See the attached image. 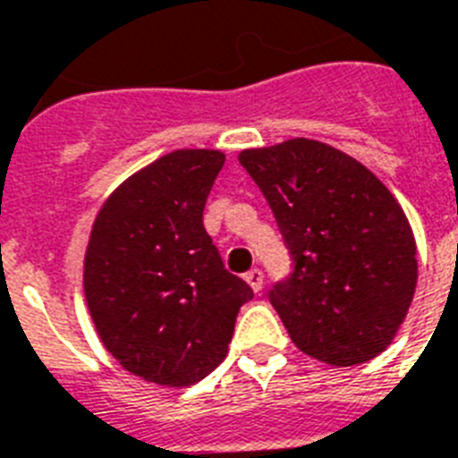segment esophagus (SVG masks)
<instances>
[{
    "instance_id": "obj_1",
    "label": "esophagus",
    "mask_w": 458,
    "mask_h": 458,
    "mask_svg": "<svg viewBox=\"0 0 458 458\" xmlns=\"http://www.w3.org/2000/svg\"><path fill=\"white\" fill-rule=\"evenodd\" d=\"M244 281L250 284V288H252L254 293H259L261 285H264V274H261L259 268H252V271L244 274Z\"/></svg>"
}]
</instances>
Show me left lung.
Masks as SVG:
<instances>
[{
	"label": "left lung",
	"instance_id": "left-lung-1",
	"mask_svg": "<svg viewBox=\"0 0 458 458\" xmlns=\"http://www.w3.org/2000/svg\"><path fill=\"white\" fill-rule=\"evenodd\" d=\"M267 197L293 274L268 293L293 344L334 368L392 344L413 302L418 261L403 208L348 153L288 139L237 156Z\"/></svg>",
	"mask_w": 458,
	"mask_h": 458
}]
</instances>
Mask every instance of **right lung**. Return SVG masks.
<instances>
[{
  "mask_svg": "<svg viewBox=\"0 0 458 458\" xmlns=\"http://www.w3.org/2000/svg\"><path fill=\"white\" fill-rule=\"evenodd\" d=\"M225 156L180 148L105 199L83 259V293L103 345L131 375L191 386L228 355L250 285L223 267L204 206Z\"/></svg>",
  "mask_w": 458,
  "mask_h": 458,
  "instance_id": "obj_1",
  "label": "right lung"
}]
</instances>
